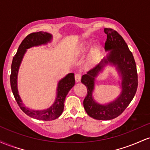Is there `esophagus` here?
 <instances>
[{
	"label": "esophagus",
	"mask_w": 150,
	"mask_h": 150,
	"mask_svg": "<svg viewBox=\"0 0 150 150\" xmlns=\"http://www.w3.org/2000/svg\"><path fill=\"white\" fill-rule=\"evenodd\" d=\"M81 77H82V74L80 73H77L75 74V81H76L77 82H79L81 80Z\"/></svg>",
	"instance_id": "34e87169"
}]
</instances>
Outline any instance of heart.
Listing matches in <instances>:
<instances>
[{
    "label": "heart",
    "instance_id": "obj_1",
    "mask_svg": "<svg viewBox=\"0 0 150 150\" xmlns=\"http://www.w3.org/2000/svg\"><path fill=\"white\" fill-rule=\"evenodd\" d=\"M90 46V42L89 41H86V42H84L81 45L79 46L78 49H77V51H78L79 53H85L87 50L88 49V48ZM101 50L99 46H94V48L92 49L90 53V58L92 60H97L98 58H99V55H100Z\"/></svg>",
    "mask_w": 150,
    "mask_h": 150
}]
</instances>
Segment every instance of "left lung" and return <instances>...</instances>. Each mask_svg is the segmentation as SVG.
I'll list each match as a JSON object with an SVG mask.
<instances>
[{
	"instance_id": "left-lung-1",
	"label": "left lung",
	"mask_w": 150,
	"mask_h": 150,
	"mask_svg": "<svg viewBox=\"0 0 150 150\" xmlns=\"http://www.w3.org/2000/svg\"><path fill=\"white\" fill-rule=\"evenodd\" d=\"M104 31L107 35L105 50L110 52L99 64L82 75L81 82L87 89V94L83 101L86 112L94 119L106 120L120 116L131 102L137 88V73L132 53L123 37L112 29L105 28ZM108 64L114 66L118 71L122 79V92L115 100L106 105H101L94 100L93 92L95 78Z\"/></svg>"
}]
</instances>
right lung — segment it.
<instances>
[{
  "label": "right lung",
  "instance_id": "add662e5",
  "mask_svg": "<svg viewBox=\"0 0 150 150\" xmlns=\"http://www.w3.org/2000/svg\"><path fill=\"white\" fill-rule=\"evenodd\" d=\"M52 34L48 32H34L27 36L19 46L18 51L13 57L11 65L10 85L15 100L22 111L27 116L42 120H52L56 119L61 115L64 109V101L67 94L75 85L74 73H69L59 80L56 89V97L53 104L49 108L44 110H32L26 107L19 95L18 89V75L19 68L27 49L42 45H46L52 40Z\"/></svg>",
  "mask_w": 150,
  "mask_h": 150
}]
</instances>
